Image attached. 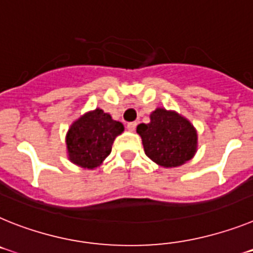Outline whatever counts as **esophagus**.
<instances>
[{
  "mask_svg": "<svg viewBox=\"0 0 253 253\" xmlns=\"http://www.w3.org/2000/svg\"><path fill=\"white\" fill-rule=\"evenodd\" d=\"M126 128H128V130H129V131L135 130V128H137V123H135V122L128 123V124H126Z\"/></svg>",
  "mask_w": 253,
  "mask_h": 253,
  "instance_id": "obj_1",
  "label": "esophagus"
}]
</instances>
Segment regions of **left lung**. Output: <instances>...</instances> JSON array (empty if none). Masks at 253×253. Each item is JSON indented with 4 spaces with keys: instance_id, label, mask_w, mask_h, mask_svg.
Wrapping results in <instances>:
<instances>
[{
    "instance_id": "8db88e82",
    "label": "left lung",
    "mask_w": 253,
    "mask_h": 253,
    "mask_svg": "<svg viewBox=\"0 0 253 253\" xmlns=\"http://www.w3.org/2000/svg\"><path fill=\"white\" fill-rule=\"evenodd\" d=\"M144 152L164 168H175L191 160L197 150V133L187 119L176 112L157 109L148 124L137 126Z\"/></svg>"
}]
</instances>
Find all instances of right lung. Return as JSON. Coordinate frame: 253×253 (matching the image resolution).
Masks as SVG:
<instances>
[{"mask_svg": "<svg viewBox=\"0 0 253 253\" xmlns=\"http://www.w3.org/2000/svg\"><path fill=\"white\" fill-rule=\"evenodd\" d=\"M124 130L122 123L96 109L71 125L66 135L69 159L82 168L94 169L111 152L112 143Z\"/></svg>", "mask_w": 253, "mask_h": 253, "instance_id": "add662e5", "label": "right lung"}]
</instances>
